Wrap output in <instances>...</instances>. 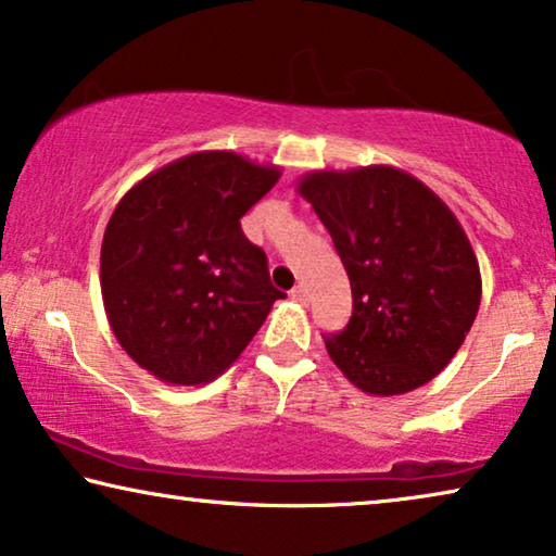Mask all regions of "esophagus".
<instances>
[{
  "label": "esophagus",
  "mask_w": 556,
  "mask_h": 556,
  "mask_svg": "<svg viewBox=\"0 0 556 556\" xmlns=\"http://www.w3.org/2000/svg\"><path fill=\"white\" fill-rule=\"evenodd\" d=\"M289 296H292L294 302H302V304H304V302H306V289H304L302 285H296V287L292 289V292H289Z\"/></svg>",
  "instance_id": "obj_1"
}]
</instances>
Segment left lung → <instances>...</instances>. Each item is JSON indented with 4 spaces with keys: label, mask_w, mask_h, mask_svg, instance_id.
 Wrapping results in <instances>:
<instances>
[{
    "label": "left lung",
    "mask_w": 556,
    "mask_h": 556,
    "mask_svg": "<svg viewBox=\"0 0 556 556\" xmlns=\"http://www.w3.org/2000/svg\"><path fill=\"white\" fill-rule=\"evenodd\" d=\"M350 275L352 319L325 337L362 392L394 396L434 379L475 325L482 277L459 219L425 181L369 164L296 181Z\"/></svg>",
    "instance_id": "1"
}]
</instances>
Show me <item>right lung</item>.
<instances>
[{
	"mask_svg": "<svg viewBox=\"0 0 556 556\" xmlns=\"http://www.w3.org/2000/svg\"><path fill=\"white\" fill-rule=\"evenodd\" d=\"M279 177L275 164L206 149L147 174L114 206L99 256L104 312L152 377L212 382L287 296L239 225Z\"/></svg>",
	"mask_w": 556,
	"mask_h": 556,
	"instance_id": "1",
	"label": "right lung"
}]
</instances>
